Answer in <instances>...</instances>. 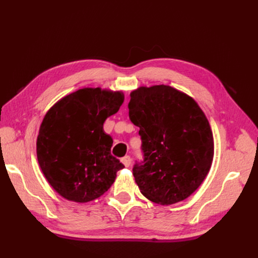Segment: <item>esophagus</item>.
<instances>
[{
	"label": "esophagus",
	"instance_id": "34e87169",
	"mask_svg": "<svg viewBox=\"0 0 258 258\" xmlns=\"http://www.w3.org/2000/svg\"><path fill=\"white\" fill-rule=\"evenodd\" d=\"M121 162L123 163L124 167H129L131 165V158L130 156H124V157L121 158Z\"/></svg>",
	"mask_w": 258,
	"mask_h": 258
}]
</instances>
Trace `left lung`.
Masks as SVG:
<instances>
[{"label":"left lung","instance_id":"left-lung-1","mask_svg":"<svg viewBox=\"0 0 258 258\" xmlns=\"http://www.w3.org/2000/svg\"><path fill=\"white\" fill-rule=\"evenodd\" d=\"M128 107L144 152V163L134 168L140 191L161 206L188 198L213 161L214 140L206 114L190 96L168 85L131 91Z\"/></svg>","mask_w":258,"mask_h":258}]
</instances>
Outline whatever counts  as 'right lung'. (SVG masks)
Listing matches in <instances>:
<instances>
[{"label": "right lung", "mask_w": 258, "mask_h": 258, "mask_svg": "<svg viewBox=\"0 0 258 258\" xmlns=\"http://www.w3.org/2000/svg\"><path fill=\"white\" fill-rule=\"evenodd\" d=\"M123 100L122 91L87 87L61 98L46 113L36 155L44 176L61 197L79 204L95 200L124 167L111 154L113 139L103 130Z\"/></svg>", "instance_id": "add662e5"}]
</instances>
